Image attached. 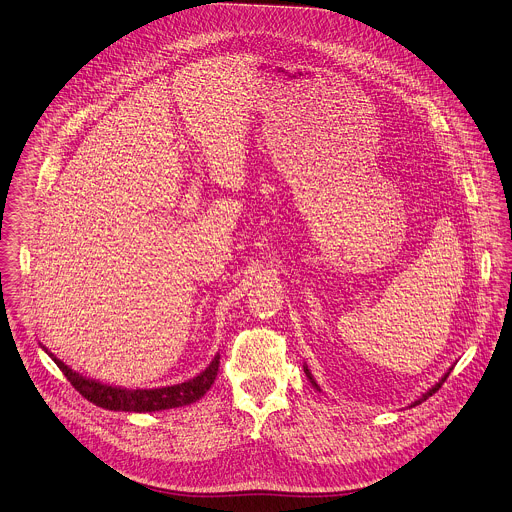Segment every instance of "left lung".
<instances>
[{
  "instance_id": "obj_1",
  "label": "left lung",
  "mask_w": 512,
  "mask_h": 512,
  "mask_svg": "<svg viewBox=\"0 0 512 512\" xmlns=\"http://www.w3.org/2000/svg\"><path fill=\"white\" fill-rule=\"evenodd\" d=\"M304 372H306V376H308V380H310V382H312V386H314V388H316V390H320V386H318V384H316V382H314V378H312V374H310V370H308V368H304ZM446 376H448V372H446V374H444V378H442V380H440V382H438V384H436V386H432V388H430V390H428V392H426V394H424V396H422V398H418V400H416V402H414V404H412V406H416V404H420V402H422V400H426V398H428V396H432V394H434V392H436V390H438V388H440V386H442V382H444V380H446Z\"/></svg>"
}]
</instances>
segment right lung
I'll list each match as a JSON object with an SVG mask.
<instances>
[{
  "label": "right lung",
  "instance_id": "add662e5",
  "mask_svg": "<svg viewBox=\"0 0 512 512\" xmlns=\"http://www.w3.org/2000/svg\"><path fill=\"white\" fill-rule=\"evenodd\" d=\"M50 356L54 358L58 368L66 374L70 384L84 398H88L90 402L106 410H126V412H154V410H166V408H176V406L196 402L210 390V386L218 376V366H220V356L216 354L210 366L188 382L164 386V388H150V390H126V388L108 386V384H100L96 380L84 378L78 372H74L70 366H66L62 360H58L54 354Z\"/></svg>",
  "mask_w": 512,
  "mask_h": 512
}]
</instances>
